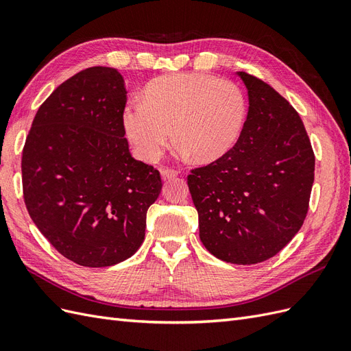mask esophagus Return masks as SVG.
I'll return each instance as SVG.
<instances>
[{
    "label": "esophagus",
    "mask_w": 351,
    "mask_h": 351,
    "mask_svg": "<svg viewBox=\"0 0 351 351\" xmlns=\"http://www.w3.org/2000/svg\"><path fill=\"white\" fill-rule=\"evenodd\" d=\"M178 176V171L177 169H173V168H162L161 169V177L162 180H171L174 177Z\"/></svg>",
    "instance_id": "1"
}]
</instances>
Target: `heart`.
I'll use <instances>...</instances> for the list:
<instances>
[{
  "label": "heart",
  "mask_w": 351,
  "mask_h": 351,
  "mask_svg": "<svg viewBox=\"0 0 351 351\" xmlns=\"http://www.w3.org/2000/svg\"><path fill=\"white\" fill-rule=\"evenodd\" d=\"M246 117L247 101L234 82L205 73H176L147 84L143 101L127 104L123 124L147 161L162 155L174 125L182 155L210 162L237 143Z\"/></svg>",
  "instance_id": "obj_1"
}]
</instances>
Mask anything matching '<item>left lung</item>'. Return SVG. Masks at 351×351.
Segmentation results:
<instances>
[{
	"mask_svg": "<svg viewBox=\"0 0 351 351\" xmlns=\"http://www.w3.org/2000/svg\"><path fill=\"white\" fill-rule=\"evenodd\" d=\"M249 112L231 149L187 176L199 237L215 258L253 265L275 256L303 226L315 154L300 115L268 83L239 71Z\"/></svg>",
	"mask_w": 351,
	"mask_h": 351,
	"instance_id": "8db88e82",
	"label": "left lung"
}]
</instances>
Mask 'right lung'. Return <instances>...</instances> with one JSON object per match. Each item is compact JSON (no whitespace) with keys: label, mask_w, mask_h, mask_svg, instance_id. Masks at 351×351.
Masks as SVG:
<instances>
[{"label":"right lung","mask_w":351,"mask_h":351,"mask_svg":"<svg viewBox=\"0 0 351 351\" xmlns=\"http://www.w3.org/2000/svg\"><path fill=\"white\" fill-rule=\"evenodd\" d=\"M125 102L115 69L82 70L40 105L26 137L29 215L62 256L82 267H111L134 254L162 189L158 169L129 151Z\"/></svg>","instance_id":"1"}]
</instances>
